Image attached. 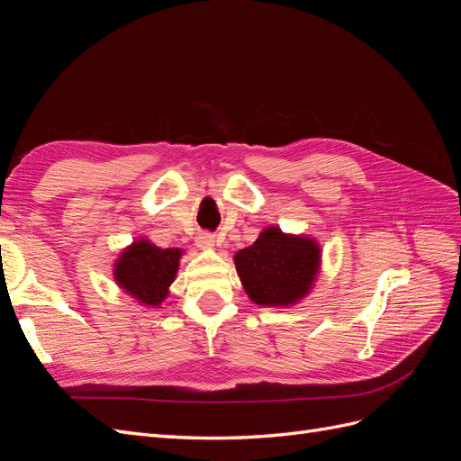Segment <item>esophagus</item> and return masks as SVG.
I'll list each match as a JSON object with an SVG mask.
<instances>
[{
  "label": "esophagus",
  "mask_w": 461,
  "mask_h": 461,
  "mask_svg": "<svg viewBox=\"0 0 461 461\" xmlns=\"http://www.w3.org/2000/svg\"><path fill=\"white\" fill-rule=\"evenodd\" d=\"M196 244H198V248H212L215 244V234H212V232H198Z\"/></svg>",
  "instance_id": "34e87169"
}]
</instances>
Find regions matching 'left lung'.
Instances as JSON below:
<instances>
[{
  "mask_svg": "<svg viewBox=\"0 0 461 461\" xmlns=\"http://www.w3.org/2000/svg\"><path fill=\"white\" fill-rule=\"evenodd\" d=\"M234 263L249 300L258 305H290L310 292L321 249L312 239L269 227L234 256Z\"/></svg>",
  "mask_w": 461,
  "mask_h": 461,
  "instance_id": "8db88e82",
  "label": "left lung"
}]
</instances>
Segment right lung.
Returning a JSON list of instances; mask_svg holds the SVG:
<instances>
[{
  "label": "right lung",
  "mask_w": 461,
  "mask_h": 461,
  "mask_svg": "<svg viewBox=\"0 0 461 461\" xmlns=\"http://www.w3.org/2000/svg\"><path fill=\"white\" fill-rule=\"evenodd\" d=\"M183 249H161L151 242L138 239L131 244L115 263V281L142 305H159L178 271V259Z\"/></svg>",
  "instance_id": "add662e5"
}]
</instances>
